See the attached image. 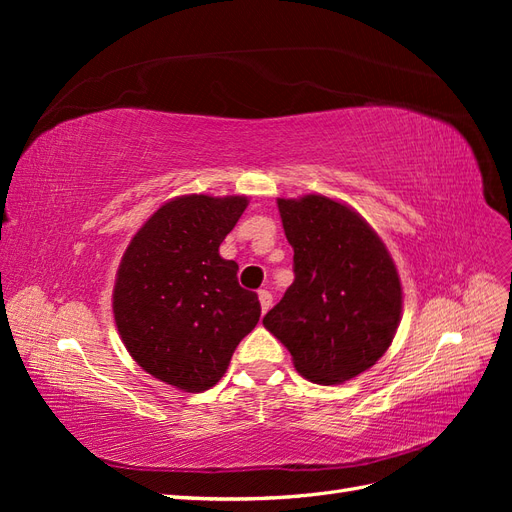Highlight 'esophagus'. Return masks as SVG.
<instances>
[{
  "label": "esophagus",
  "mask_w": 512,
  "mask_h": 512,
  "mask_svg": "<svg viewBox=\"0 0 512 512\" xmlns=\"http://www.w3.org/2000/svg\"><path fill=\"white\" fill-rule=\"evenodd\" d=\"M258 301H260V309H262V314H265L267 309L273 305V297H271V292H269V290H258Z\"/></svg>",
  "instance_id": "esophagus-1"
}]
</instances>
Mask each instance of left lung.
Segmentation results:
<instances>
[{"mask_svg": "<svg viewBox=\"0 0 512 512\" xmlns=\"http://www.w3.org/2000/svg\"><path fill=\"white\" fill-rule=\"evenodd\" d=\"M294 282L262 318L299 374L342 384L376 365L401 320L395 262L359 213L322 194L277 198Z\"/></svg>", "mask_w": 512, "mask_h": 512, "instance_id": "left-lung-1", "label": "left lung"}]
</instances>
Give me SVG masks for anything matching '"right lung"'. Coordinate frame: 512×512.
<instances>
[{
	"mask_svg": "<svg viewBox=\"0 0 512 512\" xmlns=\"http://www.w3.org/2000/svg\"><path fill=\"white\" fill-rule=\"evenodd\" d=\"M247 196H177L132 237L113 288L117 331L147 374L200 393L226 374L232 352L260 318L258 294L239 286L220 243Z\"/></svg>",
	"mask_w": 512,
	"mask_h": 512,
	"instance_id": "obj_1",
	"label": "right lung"
}]
</instances>
